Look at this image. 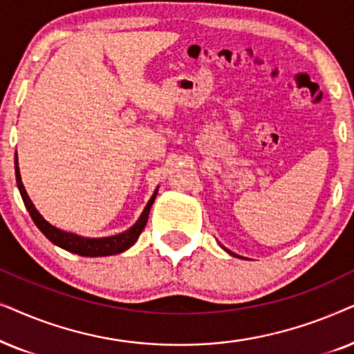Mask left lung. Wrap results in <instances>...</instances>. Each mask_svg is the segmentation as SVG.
<instances>
[{"label":"left lung","mask_w":354,"mask_h":354,"mask_svg":"<svg viewBox=\"0 0 354 354\" xmlns=\"http://www.w3.org/2000/svg\"><path fill=\"white\" fill-rule=\"evenodd\" d=\"M226 252H228V254H232V256H234V254H233V252H230V251H228V249H226Z\"/></svg>","instance_id":"1"}]
</instances>
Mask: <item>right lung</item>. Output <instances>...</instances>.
<instances>
[{
    "label": "right lung",
    "mask_w": 354,
    "mask_h": 354,
    "mask_svg": "<svg viewBox=\"0 0 354 354\" xmlns=\"http://www.w3.org/2000/svg\"><path fill=\"white\" fill-rule=\"evenodd\" d=\"M14 165H16V181H17L19 192H21L24 204H26V209L29 210V214L32 216V220H34V223L37 225V228H39L40 232L58 248H63L66 251L79 254V256H86V257L113 256V254H120L133 246V244L138 241L139 234L142 233V230L145 228V223H147L149 220L150 207H152L158 192V189H155L152 197H150V201L147 202V205H145L144 212L140 214L139 220L136 221L129 230H126V232H122L120 234H115V236L84 238V236H79V234L68 233V232H63V230L56 228V226L48 223V221L39 214V210H37L35 205L32 204L30 197L27 196L26 187L22 185L21 173H19V165H17V152H16V157H14Z\"/></svg>",
    "instance_id": "add662e5"
}]
</instances>
